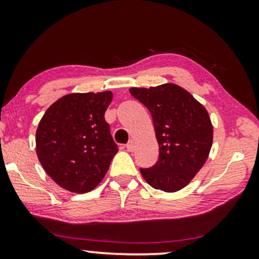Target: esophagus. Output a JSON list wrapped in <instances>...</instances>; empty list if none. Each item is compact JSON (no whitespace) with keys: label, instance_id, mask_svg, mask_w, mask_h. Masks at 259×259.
<instances>
[{"label":"esophagus","instance_id":"esophagus-1","mask_svg":"<svg viewBox=\"0 0 259 259\" xmlns=\"http://www.w3.org/2000/svg\"><path fill=\"white\" fill-rule=\"evenodd\" d=\"M126 148H127V151H128V152H132L134 150V141L130 140L128 143L126 144Z\"/></svg>","mask_w":259,"mask_h":259}]
</instances>
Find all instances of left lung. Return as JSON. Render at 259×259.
<instances>
[{
	"label": "left lung",
	"instance_id": "obj_1",
	"mask_svg": "<svg viewBox=\"0 0 259 259\" xmlns=\"http://www.w3.org/2000/svg\"><path fill=\"white\" fill-rule=\"evenodd\" d=\"M150 111L159 145V159L150 168H140L152 187L176 192L185 187L203 167L213 140L208 113L178 84L130 90Z\"/></svg>",
	"mask_w": 259,
	"mask_h": 259
}]
</instances>
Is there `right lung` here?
<instances>
[{"mask_svg": "<svg viewBox=\"0 0 259 259\" xmlns=\"http://www.w3.org/2000/svg\"><path fill=\"white\" fill-rule=\"evenodd\" d=\"M112 92L72 93L55 101L36 130V154L47 175L62 189H95L118 152L105 112Z\"/></svg>", "mask_w": 259, "mask_h": 259, "instance_id": "add662e5", "label": "right lung"}]
</instances>
